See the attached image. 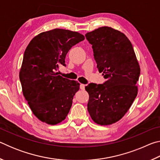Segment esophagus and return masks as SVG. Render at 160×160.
<instances>
[{
    "label": "esophagus",
    "mask_w": 160,
    "mask_h": 160,
    "mask_svg": "<svg viewBox=\"0 0 160 160\" xmlns=\"http://www.w3.org/2000/svg\"><path fill=\"white\" fill-rule=\"evenodd\" d=\"M85 85H84V84H80V90H85Z\"/></svg>",
    "instance_id": "1"
}]
</instances>
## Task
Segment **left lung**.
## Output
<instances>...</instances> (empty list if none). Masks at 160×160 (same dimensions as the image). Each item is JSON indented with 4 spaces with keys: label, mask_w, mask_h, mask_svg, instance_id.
<instances>
[{
    "label": "left lung",
    "mask_w": 160,
    "mask_h": 160,
    "mask_svg": "<svg viewBox=\"0 0 160 160\" xmlns=\"http://www.w3.org/2000/svg\"><path fill=\"white\" fill-rule=\"evenodd\" d=\"M85 37L92 44L99 72L107 79L103 84L85 87L88 110L94 122L110 125L125 115L136 97L140 66L132 44L122 32L102 27Z\"/></svg>",
    "instance_id": "obj_1"
}]
</instances>
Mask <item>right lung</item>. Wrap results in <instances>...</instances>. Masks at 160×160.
<instances>
[{
	"mask_svg": "<svg viewBox=\"0 0 160 160\" xmlns=\"http://www.w3.org/2000/svg\"><path fill=\"white\" fill-rule=\"evenodd\" d=\"M84 39L77 32L54 29L38 34L27 47L20 80L29 107L42 122L56 125L68 113L80 84L56 71L61 65L66 66L67 53Z\"/></svg>",
	"mask_w": 160,
	"mask_h": 160,
	"instance_id": "obj_1",
	"label": "right lung"
}]
</instances>
